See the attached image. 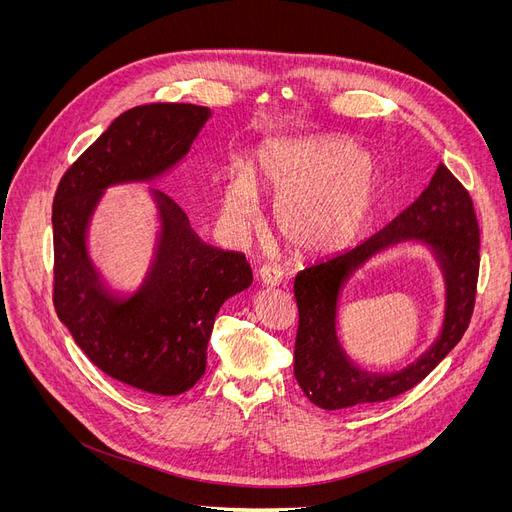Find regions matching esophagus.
I'll use <instances>...</instances> for the list:
<instances>
[{
  "label": "esophagus",
  "instance_id": "1",
  "mask_svg": "<svg viewBox=\"0 0 512 512\" xmlns=\"http://www.w3.org/2000/svg\"><path fill=\"white\" fill-rule=\"evenodd\" d=\"M257 280L263 284V286H278L282 282V272L278 270V267L265 263L259 267L257 272Z\"/></svg>",
  "mask_w": 512,
  "mask_h": 512
}]
</instances>
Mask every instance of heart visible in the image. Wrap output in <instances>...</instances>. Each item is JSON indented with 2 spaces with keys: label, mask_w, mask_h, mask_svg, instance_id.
I'll return each mask as SVG.
<instances>
[{
  "label": "heart",
  "mask_w": 512,
  "mask_h": 512,
  "mask_svg": "<svg viewBox=\"0 0 512 512\" xmlns=\"http://www.w3.org/2000/svg\"><path fill=\"white\" fill-rule=\"evenodd\" d=\"M257 193L274 199V226L299 255H321L351 245L382 199V174L361 147L340 137L270 141L253 170L230 172L222 209L234 230L251 224Z\"/></svg>",
  "instance_id": "b5f03b06"
}]
</instances>
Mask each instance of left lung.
I'll return each mask as SVG.
<instances>
[{
    "mask_svg": "<svg viewBox=\"0 0 512 512\" xmlns=\"http://www.w3.org/2000/svg\"><path fill=\"white\" fill-rule=\"evenodd\" d=\"M405 239L433 249L447 286L445 324L437 342L411 366L373 374L345 357L335 334L339 292L358 267L380 250ZM479 274V226L467 188L440 164L425 191L382 230L351 251L305 267L294 278L299 330L294 378L313 405L336 411L390 400L417 386L459 344L475 305Z\"/></svg>",
    "mask_w": 512,
    "mask_h": 512,
    "instance_id": "obj_1",
    "label": "left lung"
}]
</instances>
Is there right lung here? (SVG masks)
I'll list each match as a JSON object with an SVG mask.
<instances>
[{
  "instance_id": "1",
  "label": "right lung",
  "mask_w": 512,
  "mask_h": 512,
  "mask_svg": "<svg viewBox=\"0 0 512 512\" xmlns=\"http://www.w3.org/2000/svg\"><path fill=\"white\" fill-rule=\"evenodd\" d=\"M209 107L149 103L120 114L62 176L53 197V307L91 363L137 390L176 396L207 365L213 319L253 282L245 255L215 249L182 207L151 191L161 232L141 288L122 297L101 280L87 228L105 188L164 176L191 151Z\"/></svg>"
}]
</instances>
